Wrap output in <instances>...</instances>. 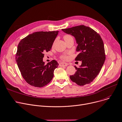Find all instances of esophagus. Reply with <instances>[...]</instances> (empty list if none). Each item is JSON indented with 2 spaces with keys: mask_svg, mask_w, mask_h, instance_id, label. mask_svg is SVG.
Wrapping results in <instances>:
<instances>
[{
  "mask_svg": "<svg viewBox=\"0 0 122 122\" xmlns=\"http://www.w3.org/2000/svg\"><path fill=\"white\" fill-rule=\"evenodd\" d=\"M68 63H65V62H61L60 63V66H68Z\"/></svg>",
  "mask_w": 122,
  "mask_h": 122,
  "instance_id": "esophagus-1",
  "label": "esophagus"
}]
</instances>
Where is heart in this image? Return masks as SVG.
Returning <instances> with one entry per match:
<instances>
[{
	"mask_svg": "<svg viewBox=\"0 0 122 122\" xmlns=\"http://www.w3.org/2000/svg\"><path fill=\"white\" fill-rule=\"evenodd\" d=\"M70 37H71V36L70 35H66L64 36V40H66V39H68V38H69ZM61 58L63 60H66L67 59V56H66V55H63V56H61Z\"/></svg>",
	"mask_w": 122,
	"mask_h": 122,
	"instance_id": "b5f03b06",
	"label": "heart"
}]
</instances>
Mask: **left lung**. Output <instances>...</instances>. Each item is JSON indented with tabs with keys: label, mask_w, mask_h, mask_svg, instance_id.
Returning a JSON list of instances; mask_svg holds the SVG:
<instances>
[{
	"label": "left lung",
	"mask_w": 122,
	"mask_h": 122,
	"mask_svg": "<svg viewBox=\"0 0 122 122\" xmlns=\"http://www.w3.org/2000/svg\"><path fill=\"white\" fill-rule=\"evenodd\" d=\"M66 34L75 38L76 51L79 54L75 61H82L71 80L79 86L91 83L98 75L105 60L103 42L101 36L92 28L84 25L62 29Z\"/></svg>",
	"instance_id": "obj_1"
}]
</instances>
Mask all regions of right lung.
<instances>
[{
	"label": "right lung",
	"instance_id": "right-lung-1",
	"mask_svg": "<svg viewBox=\"0 0 122 122\" xmlns=\"http://www.w3.org/2000/svg\"><path fill=\"white\" fill-rule=\"evenodd\" d=\"M59 31H39L29 34L19 43L16 61L21 75L32 86L43 87L54 77L59 64L55 60L45 64L44 53L51 50Z\"/></svg>",
	"mask_w": 122,
	"mask_h": 122
}]
</instances>
